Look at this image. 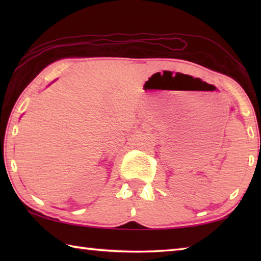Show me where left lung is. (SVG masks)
<instances>
[{
	"label": "left lung",
	"mask_w": 261,
	"mask_h": 261,
	"mask_svg": "<svg viewBox=\"0 0 261 261\" xmlns=\"http://www.w3.org/2000/svg\"><path fill=\"white\" fill-rule=\"evenodd\" d=\"M260 144H261V140H260Z\"/></svg>",
	"instance_id": "1"
}]
</instances>
